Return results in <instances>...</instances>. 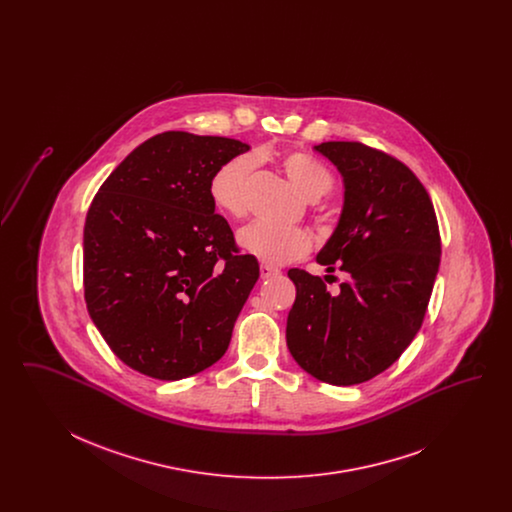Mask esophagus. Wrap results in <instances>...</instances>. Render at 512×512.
Segmentation results:
<instances>
[{
	"instance_id": "esophagus-1",
	"label": "esophagus",
	"mask_w": 512,
	"mask_h": 512,
	"mask_svg": "<svg viewBox=\"0 0 512 512\" xmlns=\"http://www.w3.org/2000/svg\"><path fill=\"white\" fill-rule=\"evenodd\" d=\"M261 278H270V276H276V274H280V270L278 268L270 267V265H261Z\"/></svg>"
}]
</instances>
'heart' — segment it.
<instances>
[{
    "label": "heart",
    "instance_id": "heart-1",
    "mask_svg": "<svg viewBox=\"0 0 512 512\" xmlns=\"http://www.w3.org/2000/svg\"><path fill=\"white\" fill-rule=\"evenodd\" d=\"M280 163L293 186L307 199H318L332 192V172L313 155L292 151L286 153ZM253 169L255 159L251 155H236L213 172L209 180V195L224 215L240 219L247 213V182ZM238 244L247 255L261 263L280 267L309 253L311 234L301 226H278L265 220H255L240 230Z\"/></svg>",
    "mask_w": 512,
    "mask_h": 512
}]
</instances>
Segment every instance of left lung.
<instances>
[{
    "label": "left lung",
    "instance_id": "obj_1",
    "mask_svg": "<svg viewBox=\"0 0 512 512\" xmlns=\"http://www.w3.org/2000/svg\"><path fill=\"white\" fill-rule=\"evenodd\" d=\"M315 149L345 184L340 222L317 263L347 278L330 293L320 276L288 270L295 301L286 340L305 372L353 386L390 368L420 330L439 268L438 219L426 188L399 159L361 142Z\"/></svg>",
    "mask_w": 512,
    "mask_h": 512
}]
</instances>
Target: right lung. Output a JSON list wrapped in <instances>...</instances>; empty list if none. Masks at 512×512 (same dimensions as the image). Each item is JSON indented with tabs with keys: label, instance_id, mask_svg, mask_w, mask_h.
Listing matches in <instances>:
<instances>
[{
	"label": "right lung",
	"instance_id": "obj_1",
	"mask_svg": "<svg viewBox=\"0 0 512 512\" xmlns=\"http://www.w3.org/2000/svg\"><path fill=\"white\" fill-rule=\"evenodd\" d=\"M249 149L171 130L136 147L101 184L84 224V299L122 363L157 380L215 365L259 278L209 195Z\"/></svg>",
	"mask_w": 512,
	"mask_h": 512
}]
</instances>
